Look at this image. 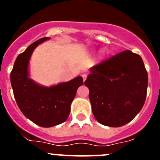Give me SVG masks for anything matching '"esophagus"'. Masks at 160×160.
<instances>
[{"instance_id": "obj_1", "label": "esophagus", "mask_w": 160, "mask_h": 160, "mask_svg": "<svg viewBox=\"0 0 160 160\" xmlns=\"http://www.w3.org/2000/svg\"><path fill=\"white\" fill-rule=\"evenodd\" d=\"M82 76V78H83V81H85V80H86V79H87V73H83Z\"/></svg>"}]
</instances>
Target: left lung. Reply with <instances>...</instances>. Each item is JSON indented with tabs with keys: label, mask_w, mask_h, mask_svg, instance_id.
Returning <instances> with one entry per match:
<instances>
[{
	"label": "left lung",
	"mask_w": 160,
	"mask_h": 160,
	"mask_svg": "<svg viewBox=\"0 0 160 160\" xmlns=\"http://www.w3.org/2000/svg\"><path fill=\"white\" fill-rule=\"evenodd\" d=\"M85 81L94 116L102 125L118 128L141 111L148 90V72L139 55L125 50L90 69Z\"/></svg>",
	"instance_id": "8db88e82"
}]
</instances>
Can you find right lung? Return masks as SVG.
I'll return each mask as SVG.
<instances>
[{"instance_id": "add662e5", "label": "right lung", "mask_w": 160, "mask_h": 160, "mask_svg": "<svg viewBox=\"0 0 160 160\" xmlns=\"http://www.w3.org/2000/svg\"><path fill=\"white\" fill-rule=\"evenodd\" d=\"M49 38L32 43L14 62L10 81L15 100L26 118L42 128L62 123L70 112V105L77 90L83 84L82 77L47 87L35 82L29 77V62L35 48Z\"/></svg>"}]
</instances>
